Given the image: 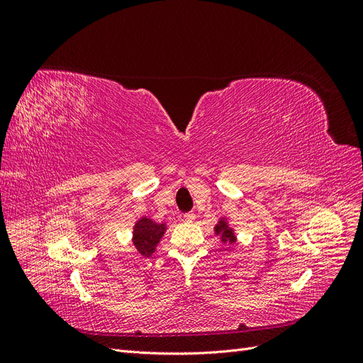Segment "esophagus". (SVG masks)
Masks as SVG:
<instances>
[{"instance_id":"obj_1","label":"esophagus","mask_w":363,"mask_h":363,"mask_svg":"<svg viewBox=\"0 0 363 363\" xmlns=\"http://www.w3.org/2000/svg\"><path fill=\"white\" fill-rule=\"evenodd\" d=\"M184 219H186V221H194V219H195V213L194 212H188V213H184Z\"/></svg>"}]
</instances>
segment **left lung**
Here are the masks:
<instances>
[{"mask_svg": "<svg viewBox=\"0 0 363 363\" xmlns=\"http://www.w3.org/2000/svg\"><path fill=\"white\" fill-rule=\"evenodd\" d=\"M215 235L219 236V239L223 240L224 244H233L236 242V236L233 228H230L225 219H219V223L215 225Z\"/></svg>", "mask_w": 363, "mask_h": 363, "instance_id": "1", "label": "left lung"}]
</instances>
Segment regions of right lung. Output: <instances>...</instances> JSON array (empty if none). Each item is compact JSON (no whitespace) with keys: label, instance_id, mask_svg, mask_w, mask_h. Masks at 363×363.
Wrapping results in <instances>:
<instances>
[{"label":"right lung","instance_id":"right-lung-1","mask_svg":"<svg viewBox=\"0 0 363 363\" xmlns=\"http://www.w3.org/2000/svg\"><path fill=\"white\" fill-rule=\"evenodd\" d=\"M167 225L157 224L152 219L144 216L133 227V244L142 256L150 257L156 251Z\"/></svg>","mask_w":363,"mask_h":363}]
</instances>
